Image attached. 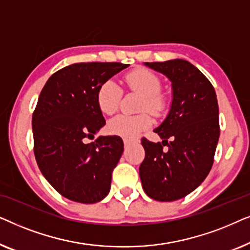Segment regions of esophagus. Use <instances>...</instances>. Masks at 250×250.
Masks as SVG:
<instances>
[{
	"label": "esophagus",
	"mask_w": 250,
	"mask_h": 250,
	"mask_svg": "<svg viewBox=\"0 0 250 250\" xmlns=\"http://www.w3.org/2000/svg\"><path fill=\"white\" fill-rule=\"evenodd\" d=\"M129 143H131V142H129L127 139H124V145H125V146H128Z\"/></svg>",
	"instance_id": "1"
}]
</instances>
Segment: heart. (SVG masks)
I'll return each mask as SVG.
<instances>
[{
  "label": "heart",
  "instance_id": "b5f03b06",
  "mask_svg": "<svg viewBox=\"0 0 250 250\" xmlns=\"http://www.w3.org/2000/svg\"><path fill=\"white\" fill-rule=\"evenodd\" d=\"M125 85L129 91L141 94L138 109L140 114H122L110 119L108 131L111 134L133 139L140 132L145 131L152 124V115L162 116L168 109V98L162 88V82L156 73L148 68H136L125 75ZM123 97V90L117 83L109 80L102 83L97 91V104L105 115H112L118 110Z\"/></svg>",
  "mask_w": 250,
  "mask_h": 250
}]
</instances>
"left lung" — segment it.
<instances>
[{
	"instance_id": "obj_1",
	"label": "left lung",
	"mask_w": 250,
	"mask_h": 250,
	"mask_svg": "<svg viewBox=\"0 0 250 250\" xmlns=\"http://www.w3.org/2000/svg\"><path fill=\"white\" fill-rule=\"evenodd\" d=\"M146 64L172 81L173 101L168 116L155 129L163 142L141 139L146 157L140 179L150 198L173 201L197 189L210 172L220 138L217 98L208 78L189 61Z\"/></svg>"
}]
</instances>
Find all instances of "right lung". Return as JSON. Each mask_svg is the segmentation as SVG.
<instances>
[{
    "mask_svg": "<svg viewBox=\"0 0 250 250\" xmlns=\"http://www.w3.org/2000/svg\"><path fill=\"white\" fill-rule=\"evenodd\" d=\"M126 67L74 63L56 71L41 91L32 118L34 155L47 182L67 199L94 204L110 190L123 140L117 135L86 140L105 124L97 104L99 86Z\"/></svg>",
    "mask_w": 250,
    "mask_h": 250,
    "instance_id": "add662e5",
    "label": "right lung"
}]
</instances>
